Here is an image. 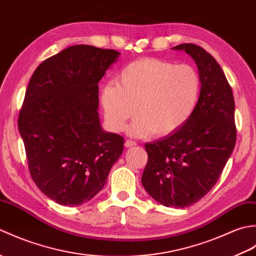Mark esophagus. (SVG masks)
<instances>
[{
	"label": "esophagus",
	"mask_w": 256,
	"mask_h": 256,
	"mask_svg": "<svg viewBox=\"0 0 256 256\" xmlns=\"http://www.w3.org/2000/svg\"><path fill=\"white\" fill-rule=\"evenodd\" d=\"M136 145V143L134 142V140H125V143H124V146L126 148H133V146H135Z\"/></svg>",
	"instance_id": "1"
}]
</instances>
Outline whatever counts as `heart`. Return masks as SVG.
Segmentation results:
<instances>
[{"label": "heart", "instance_id": "heart-1", "mask_svg": "<svg viewBox=\"0 0 256 256\" xmlns=\"http://www.w3.org/2000/svg\"><path fill=\"white\" fill-rule=\"evenodd\" d=\"M118 84L100 91L108 126L121 132L136 110L128 133L135 138L175 133L192 118L198 106L201 80L190 64L157 58H142L125 66Z\"/></svg>", "mask_w": 256, "mask_h": 256}]
</instances>
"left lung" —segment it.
Masks as SVG:
<instances>
[{
  "label": "left lung",
  "instance_id": "1",
  "mask_svg": "<svg viewBox=\"0 0 256 256\" xmlns=\"http://www.w3.org/2000/svg\"><path fill=\"white\" fill-rule=\"evenodd\" d=\"M198 68L201 92L189 121L165 138L146 143L142 184L157 202L184 208L208 194L236 146L234 99L224 70L204 48L182 44Z\"/></svg>",
  "mask_w": 256,
  "mask_h": 256
}]
</instances>
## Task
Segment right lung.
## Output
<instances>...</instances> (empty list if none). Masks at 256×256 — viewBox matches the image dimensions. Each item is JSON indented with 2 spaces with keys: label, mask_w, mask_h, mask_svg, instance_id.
I'll return each mask as SVG.
<instances>
[{
  "label": "right lung",
  "mask_w": 256,
  "mask_h": 256,
  "mask_svg": "<svg viewBox=\"0 0 256 256\" xmlns=\"http://www.w3.org/2000/svg\"><path fill=\"white\" fill-rule=\"evenodd\" d=\"M120 52L68 47L32 74L18 118L32 180L48 198L80 206L104 187L123 153L121 135L103 131L98 84Z\"/></svg>",
  "instance_id": "add662e5"
}]
</instances>
